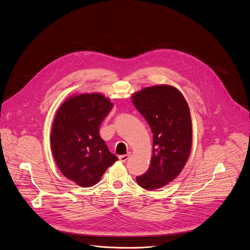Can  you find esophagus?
Segmentation results:
<instances>
[{
	"label": "esophagus",
	"instance_id": "34e87169",
	"mask_svg": "<svg viewBox=\"0 0 250 250\" xmlns=\"http://www.w3.org/2000/svg\"><path fill=\"white\" fill-rule=\"evenodd\" d=\"M130 156V153H127V154H124V155H120L119 156V159L122 161V162H125Z\"/></svg>",
	"mask_w": 250,
	"mask_h": 250
}]
</instances>
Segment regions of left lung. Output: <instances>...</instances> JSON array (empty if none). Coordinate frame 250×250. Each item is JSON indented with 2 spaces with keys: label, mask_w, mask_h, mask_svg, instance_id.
I'll list each match as a JSON object with an SVG mask.
<instances>
[{
  "label": "left lung",
  "mask_w": 250,
  "mask_h": 250,
  "mask_svg": "<svg viewBox=\"0 0 250 250\" xmlns=\"http://www.w3.org/2000/svg\"><path fill=\"white\" fill-rule=\"evenodd\" d=\"M131 101L153 133L149 168L136 181L146 190H156L172 182L188 161L193 137L190 109L183 94L167 84L141 89Z\"/></svg>",
  "instance_id": "obj_1"
}]
</instances>
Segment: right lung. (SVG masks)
I'll use <instances>...</instances> for the list:
<instances>
[{"label": "right lung", "instance_id": "obj_1", "mask_svg": "<svg viewBox=\"0 0 250 250\" xmlns=\"http://www.w3.org/2000/svg\"><path fill=\"white\" fill-rule=\"evenodd\" d=\"M113 106L111 99L101 93H83L69 96L56 111L51 151L61 173L80 187L96 185L118 160L99 133Z\"/></svg>", "mask_w": 250, "mask_h": 250}]
</instances>
